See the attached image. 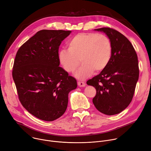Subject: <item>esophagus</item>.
I'll return each instance as SVG.
<instances>
[{"mask_svg":"<svg viewBox=\"0 0 151 151\" xmlns=\"http://www.w3.org/2000/svg\"><path fill=\"white\" fill-rule=\"evenodd\" d=\"M78 85L79 87H85L86 86V83H84V82H78Z\"/></svg>","mask_w":151,"mask_h":151,"instance_id":"34e87169","label":"esophagus"}]
</instances>
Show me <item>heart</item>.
I'll use <instances>...</instances> for the list:
<instances>
[{"mask_svg": "<svg viewBox=\"0 0 151 151\" xmlns=\"http://www.w3.org/2000/svg\"><path fill=\"white\" fill-rule=\"evenodd\" d=\"M68 50H61L58 60L65 71L69 73L76 72L80 65H83L76 73L79 79H85L94 71L104 70L110 62L112 45L108 37L101 34L79 33L67 43Z\"/></svg>", "mask_w": 151, "mask_h": 151, "instance_id": "b5f03b06", "label": "heart"}]
</instances>
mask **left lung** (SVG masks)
<instances>
[{
    "mask_svg": "<svg viewBox=\"0 0 151 151\" xmlns=\"http://www.w3.org/2000/svg\"><path fill=\"white\" fill-rule=\"evenodd\" d=\"M104 32L112 45V56L105 69L87 81L96 90L93 103L106 115L120 113L129 105L139 76L138 58L128 39L109 28L96 29Z\"/></svg>",
    "mask_w": 151,
    "mask_h": 151,
    "instance_id": "obj_1",
    "label": "left lung"
}]
</instances>
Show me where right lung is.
Returning <instances> with one entry per match:
<instances>
[{"label":"right lung","mask_w":151,"mask_h":151,"mask_svg":"<svg viewBox=\"0 0 151 151\" xmlns=\"http://www.w3.org/2000/svg\"><path fill=\"white\" fill-rule=\"evenodd\" d=\"M71 31L37 32L18 50L12 78L19 100L35 117L53 121L65 111L69 92L77 87L76 80L60 65L58 49Z\"/></svg>","instance_id":"right-lung-1"}]
</instances>
